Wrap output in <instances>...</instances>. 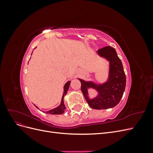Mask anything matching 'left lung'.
I'll return each instance as SVG.
<instances>
[{
	"instance_id": "8db88e82",
	"label": "left lung",
	"mask_w": 153,
	"mask_h": 153,
	"mask_svg": "<svg viewBox=\"0 0 153 153\" xmlns=\"http://www.w3.org/2000/svg\"><path fill=\"white\" fill-rule=\"evenodd\" d=\"M97 53L109 62L108 77L106 82L97 84L92 81H85L78 78L81 82V91L87 102L96 110L113 108L121 101L126 87V75L122 62L115 50L111 47L99 49ZM92 88L98 92L95 98L90 99L88 89Z\"/></svg>"
}]
</instances>
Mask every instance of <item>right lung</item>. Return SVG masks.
<instances>
[{"mask_svg":"<svg viewBox=\"0 0 153 153\" xmlns=\"http://www.w3.org/2000/svg\"><path fill=\"white\" fill-rule=\"evenodd\" d=\"M70 83H71V81H68L64 86V92H63L61 102V104H60V105L58 106L57 107L53 109L47 111V112H45V113L50 114H53V115H60V114H62L64 112V110H65L66 107H65V105H64V96H66V94H67V92L69 89ZM36 108H38V106H36Z\"/></svg>","mask_w":153,"mask_h":153,"instance_id":"right-lung-1","label":"right lung"}]
</instances>
